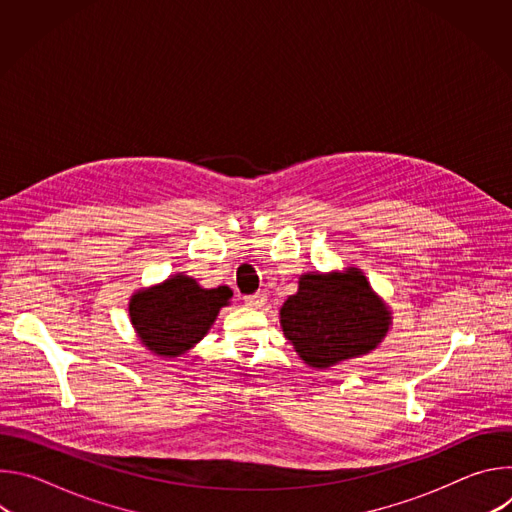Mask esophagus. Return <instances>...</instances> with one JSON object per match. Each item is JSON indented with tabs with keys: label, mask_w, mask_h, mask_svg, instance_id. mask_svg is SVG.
Masks as SVG:
<instances>
[{
	"label": "esophagus",
	"mask_w": 512,
	"mask_h": 512,
	"mask_svg": "<svg viewBox=\"0 0 512 512\" xmlns=\"http://www.w3.org/2000/svg\"><path fill=\"white\" fill-rule=\"evenodd\" d=\"M265 302H267V296L263 294V291H259V294L245 296V306H249V308H261Z\"/></svg>",
	"instance_id": "34e87169"
}]
</instances>
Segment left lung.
Segmentation results:
<instances>
[{
    "mask_svg": "<svg viewBox=\"0 0 512 512\" xmlns=\"http://www.w3.org/2000/svg\"><path fill=\"white\" fill-rule=\"evenodd\" d=\"M279 314L285 338L316 369L377 348L391 320L358 269L304 275Z\"/></svg>",
    "mask_w": 512,
    "mask_h": 512,
    "instance_id": "8db88e82",
    "label": "left lung"
}]
</instances>
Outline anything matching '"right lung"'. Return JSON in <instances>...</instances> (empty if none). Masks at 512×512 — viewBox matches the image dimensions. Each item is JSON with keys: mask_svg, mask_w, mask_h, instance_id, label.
<instances>
[{"mask_svg": "<svg viewBox=\"0 0 512 512\" xmlns=\"http://www.w3.org/2000/svg\"><path fill=\"white\" fill-rule=\"evenodd\" d=\"M231 296L225 285L202 289L192 277L178 273L158 287L137 291L129 316L145 346L160 356H178L204 338Z\"/></svg>", "mask_w": 512, "mask_h": 512, "instance_id": "obj_1", "label": "right lung"}]
</instances>
